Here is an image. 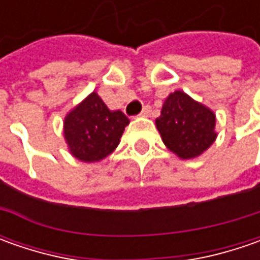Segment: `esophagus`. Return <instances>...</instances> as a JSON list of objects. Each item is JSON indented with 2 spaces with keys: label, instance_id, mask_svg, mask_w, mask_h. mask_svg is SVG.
Instances as JSON below:
<instances>
[{
  "label": "esophagus",
  "instance_id": "1",
  "mask_svg": "<svg viewBox=\"0 0 260 260\" xmlns=\"http://www.w3.org/2000/svg\"><path fill=\"white\" fill-rule=\"evenodd\" d=\"M149 114H150V107H145L140 113V117H149Z\"/></svg>",
  "mask_w": 260,
  "mask_h": 260
}]
</instances>
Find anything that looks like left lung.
<instances>
[{
  "instance_id": "8db88e82",
  "label": "left lung",
  "mask_w": 260,
  "mask_h": 260,
  "mask_svg": "<svg viewBox=\"0 0 260 260\" xmlns=\"http://www.w3.org/2000/svg\"><path fill=\"white\" fill-rule=\"evenodd\" d=\"M156 128L166 147L181 159L203 155L217 139L214 111L179 89L165 100Z\"/></svg>"
}]
</instances>
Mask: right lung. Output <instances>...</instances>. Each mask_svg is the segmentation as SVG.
<instances>
[{
	"mask_svg": "<svg viewBox=\"0 0 260 260\" xmlns=\"http://www.w3.org/2000/svg\"><path fill=\"white\" fill-rule=\"evenodd\" d=\"M130 120L120 110H110L101 96L91 92L65 117L63 136L69 153L81 162H100L120 143Z\"/></svg>",
	"mask_w": 260,
	"mask_h": 260,
	"instance_id": "right-lung-1",
	"label": "right lung"
}]
</instances>
